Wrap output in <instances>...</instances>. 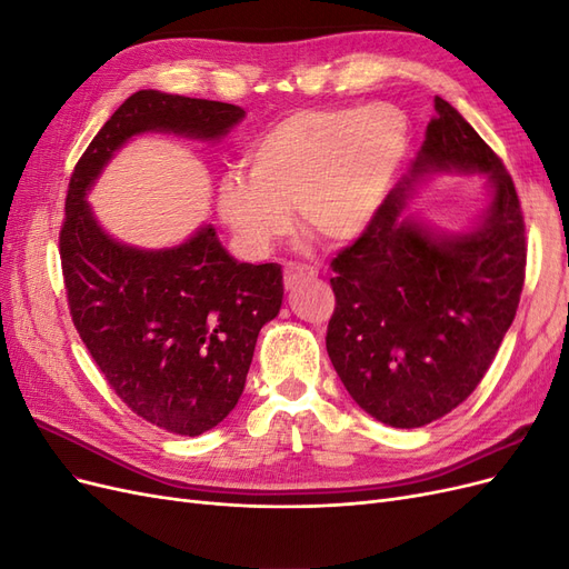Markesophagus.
I'll return each instance as SVG.
<instances>
[{"label":"esophagus","instance_id":"34e87169","mask_svg":"<svg viewBox=\"0 0 569 569\" xmlns=\"http://www.w3.org/2000/svg\"><path fill=\"white\" fill-rule=\"evenodd\" d=\"M313 278H318V270L311 268V266H297V263H291V266L284 268V284H287L289 289L297 287V284L303 282V280H313Z\"/></svg>","mask_w":569,"mask_h":569}]
</instances>
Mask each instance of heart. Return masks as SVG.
<instances>
[{
  "label": "heart",
  "instance_id": "heart-1",
  "mask_svg": "<svg viewBox=\"0 0 569 569\" xmlns=\"http://www.w3.org/2000/svg\"><path fill=\"white\" fill-rule=\"evenodd\" d=\"M408 147V120L389 104L289 113L249 144L247 173L218 182V216L253 258L291 230V209L303 230L351 244L382 213Z\"/></svg>",
  "mask_w": 569,
  "mask_h": 569
}]
</instances>
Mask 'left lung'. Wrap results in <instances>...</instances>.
Returning <instances> with one entry per match:
<instances>
[{"label":"left lung","instance_id":"left-lung-1","mask_svg":"<svg viewBox=\"0 0 569 569\" xmlns=\"http://www.w3.org/2000/svg\"><path fill=\"white\" fill-rule=\"evenodd\" d=\"M375 226L335 261L327 353L351 399L389 427L416 429L460 406L512 325L525 284V220L501 159L446 99ZM441 174H481L488 203L441 231L407 201Z\"/></svg>","mask_w":569,"mask_h":569}]
</instances>
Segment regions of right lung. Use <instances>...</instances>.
<instances>
[{
  "mask_svg": "<svg viewBox=\"0 0 569 569\" xmlns=\"http://www.w3.org/2000/svg\"><path fill=\"white\" fill-rule=\"evenodd\" d=\"M244 109L159 90L128 97L78 161L66 197L61 266L73 322L130 410L166 432L199 437L230 416L261 327L278 318V263H239L211 222L184 242H118L88 194L116 153L144 132L218 142Z\"/></svg>",
  "mask_w": 569,
  "mask_h": 569,
  "instance_id": "obj_1",
  "label": "right lung"
}]
</instances>
